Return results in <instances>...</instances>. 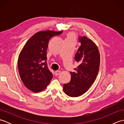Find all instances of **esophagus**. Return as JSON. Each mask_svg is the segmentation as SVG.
Instances as JSON below:
<instances>
[{
	"label": "esophagus",
	"instance_id": "34e87169",
	"mask_svg": "<svg viewBox=\"0 0 124 124\" xmlns=\"http://www.w3.org/2000/svg\"><path fill=\"white\" fill-rule=\"evenodd\" d=\"M60 73V71H59V70H57V71H56L55 72V76H57V75H59V74Z\"/></svg>",
	"mask_w": 124,
	"mask_h": 124
}]
</instances>
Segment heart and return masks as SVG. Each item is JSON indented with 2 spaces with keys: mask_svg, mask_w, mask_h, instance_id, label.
Returning <instances> with one entry per match:
<instances>
[{
  "mask_svg": "<svg viewBox=\"0 0 124 124\" xmlns=\"http://www.w3.org/2000/svg\"><path fill=\"white\" fill-rule=\"evenodd\" d=\"M76 35L74 32H71L68 33L67 34V37L65 39H73V40H76Z\"/></svg>",
  "mask_w": 124,
  "mask_h": 124,
  "instance_id": "b5f03b06",
  "label": "heart"
}]
</instances>
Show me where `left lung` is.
I'll list each match as a JSON object with an SVG mask.
<instances>
[{
	"label": "left lung",
	"instance_id": "8db88e82",
	"mask_svg": "<svg viewBox=\"0 0 124 124\" xmlns=\"http://www.w3.org/2000/svg\"><path fill=\"white\" fill-rule=\"evenodd\" d=\"M80 46L75 56L79 65L76 72H70L71 78L63 85V91L70 97H78L87 91L98 74L100 55L96 45L86 37H79Z\"/></svg>",
	"mask_w": 124,
	"mask_h": 124
}]
</instances>
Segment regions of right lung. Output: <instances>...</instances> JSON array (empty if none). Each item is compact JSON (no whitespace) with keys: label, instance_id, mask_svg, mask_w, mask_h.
<instances>
[{"label":"right lung","instance_id":"add662e5","mask_svg":"<svg viewBox=\"0 0 124 124\" xmlns=\"http://www.w3.org/2000/svg\"><path fill=\"white\" fill-rule=\"evenodd\" d=\"M61 31H39L29 39L18 57V70L25 86L34 93L44 90L53 78L47 66V49L50 38Z\"/></svg>","mask_w":124,"mask_h":124}]
</instances>
